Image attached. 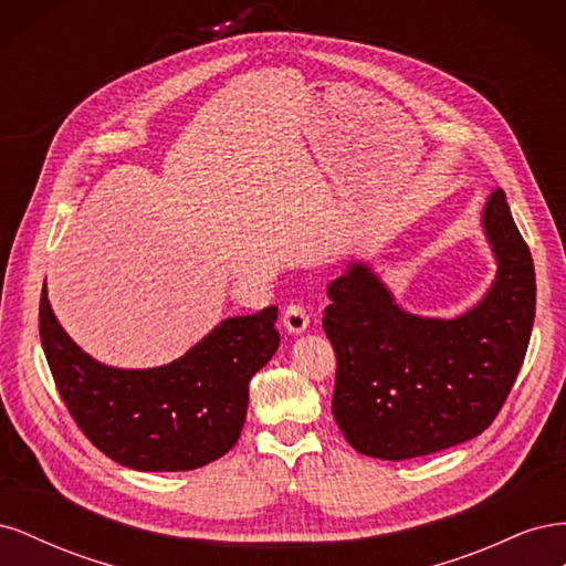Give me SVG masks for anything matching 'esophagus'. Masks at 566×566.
<instances>
[{
	"label": "esophagus",
	"instance_id": "esophagus-1",
	"mask_svg": "<svg viewBox=\"0 0 566 566\" xmlns=\"http://www.w3.org/2000/svg\"><path fill=\"white\" fill-rule=\"evenodd\" d=\"M283 328L290 335H302L306 328H310V314H306L304 306H300V304L287 306L283 314Z\"/></svg>",
	"mask_w": 566,
	"mask_h": 566
}]
</instances>
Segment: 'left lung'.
<instances>
[{"label": "left lung", "instance_id": "8db88e82", "mask_svg": "<svg viewBox=\"0 0 566 566\" xmlns=\"http://www.w3.org/2000/svg\"><path fill=\"white\" fill-rule=\"evenodd\" d=\"M479 221L495 276L453 318L406 312L366 260L331 281L333 416L358 453L408 460L458 447L486 430L515 385L536 316L534 260L501 188Z\"/></svg>", "mask_w": 566, "mask_h": 566}]
</instances>
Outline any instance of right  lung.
I'll return each instance as SVG.
<instances>
[{"label":"right lung","instance_id":"1","mask_svg":"<svg viewBox=\"0 0 566 566\" xmlns=\"http://www.w3.org/2000/svg\"><path fill=\"white\" fill-rule=\"evenodd\" d=\"M279 310L231 316L156 368L96 361L63 331L46 295L40 339L61 399L98 451L139 472H186L229 453L248 416V385L276 354Z\"/></svg>","mask_w":566,"mask_h":566}]
</instances>
